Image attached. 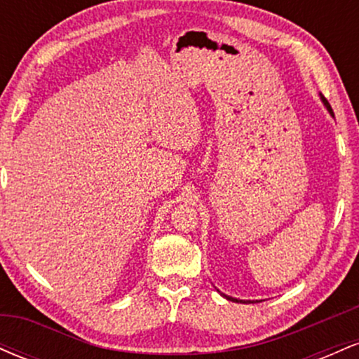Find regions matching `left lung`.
<instances>
[{
  "label": "left lung",
  "instance_id": "8db88e82",
  "mask_svg": "<svg viewBox=\"0 0 359 359\" xmlns=\"http://www.w3.org/2000/svg\"><path fill=\"white\" fill-rule=\"evenodd\" d=\"M320 101H323V104L325 106V109L329 111V114H331L332 118H334V113H332V108H331V104H329L327 102V100H325V97L323 96V94H320ZM219 292V290H217ZM219 294L222 295V297L224 299H228V300H231V302H238V304H253V300H240V299H234V297H229V295H226V294H222V292H219Z\"/></svg>",
  "mask_w": 359,
  "mask_h": 359
}]
</instances>
